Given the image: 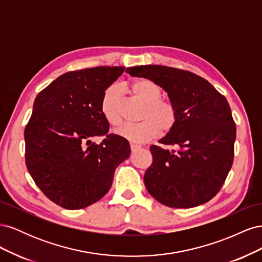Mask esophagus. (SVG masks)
<instances>
[{
    "instance_id": "1",
    "label": "esophagus",
    "mask_w": 262,
    "mask_h": 262,
    "mask_svg": "<svg viewBox=\"0 0 262 262\" xmlns=\"http://www.w3.org/2000/svg\"><path fill=\"white\" fill-rule=\"evenodd\" d=\"M130 148H131L132 152H136V150H138L139 148H141V145H138V144L131 143V144H130Z\"/></svg>"
}]
</instances>
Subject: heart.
<instances>
[{"instance_id": "b5f03b06", "label": "heart", "mask_w": 262, "mask_h": 262, "mask_svg": "<svg viewBox=\"0 0 262 262\" xmlns=\"http://www.w3.org/2000/svg\"><path fill=\"white\" fill-rule=\"evenodd\" d=\"M134 97L143 102L140 120L137 124H122L116 134L133 143H145L161 133L170 132L177 123V107L169 99L162 98V90L153 81L145 77L133 80L129 85ZM100 110L106 120L113 125L120 123L121 117L118 106V93L115 87H108L100 101Z\"/></svg>"}]
</instances>
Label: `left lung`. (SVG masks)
Returning a JSON list of instances; mask_svg holds the SVG:
<instances>
[{
	"mask_svg": "<svg viewBox=\"0 0 262 262\" xmlns=\"http://www.w3.org/2000/svg\"><path fill=\"white\" fill-rule=\"evenodd\" d=\"M125 72L163 87L178 112L175 128L160 143L179 148L149 147L153 163L144 175L148 193L178 209L210 201L223 186L234 161L236 124L226 98L190 71L141 66Z\"/></svg>",
	"mask_w": 262,
	"mask_h": 262,
	"instance_id": "left-lung-1",
	"label": "left lung"
}]
</instances>
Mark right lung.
<instances>
[{
    "mask_svg": "<svg viewBox=\"0 0 262 262\" xmlns=\"http://www.w3.org/2000/svg\"><path fill=\"white\" fill-rule=\"evenodd\" d=\"M123 67H96L59 76L37 95L26 124L25 161L35 184L68 210L89 207L113 185L119 164L130 156L125 139L109 133L100 101ZM95 136H105L99 145Z\"/></svg>",
    "mask_w": 262,
    "mask_h": 262,
    "instance_id": "1",
    "label": "right lung"
}]
</instances>
